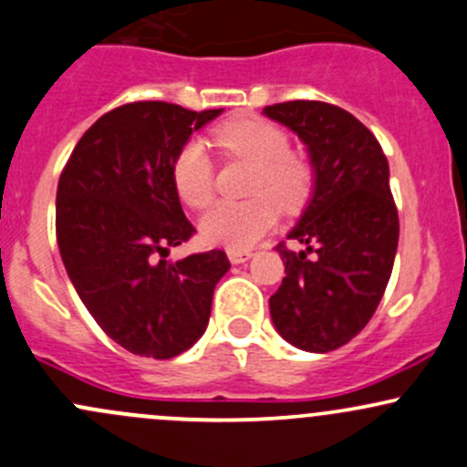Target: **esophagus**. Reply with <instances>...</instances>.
<instances>
[{
	"label": "esophagus",
	"mask_w": 467,
	"mask_h": 467,
	"mask_svg": "<svg viewBox=\"0 0 467 467\" xmlns=\"http://www.w3.org/2000/svg\"><path fill=\"white\" fill-rule=\"evenodd\" d=\"M250 257H253V253H250V250H228V259L233 264H244V262H248Z\"/></svg>",
	"instance_id": "esophagus-1"
}]
</instances>
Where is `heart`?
<instances>
[{
  "mask_svg": "<svg viewBox=\"0 0 467 467\" xmlns=\"http://www.w3.org/2000/svg\"><path fill=\"white\" fill-rule=\"evenodd\" d=\"M213 140L223 154L253 163L248 194L254 199L214 205L203 221L201 234L208 244L246 250L257 244L277 221L282 208L296 210L313 190V165L299 151L288 150L286 131L257 116H237L219 122ZM176 194L194 210H205L214 199V165L201 140H188L171 161Z\"/></svg>",
  "mask_w": 467,
  "mask_h": 467,
  "instance_id": "obj_1",
  "label": "heart"
}]
</instances>
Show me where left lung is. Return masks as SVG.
Segmentation results:
<instances>
[{
  "label": "left lung",
  "instance_id": "left-lung-1",
  "mask_svg": "<svg viewBox=\"0 0 467 467\" xmlns=\"http://www.w3.org/2000/svg\"><path fill=\"white\" fill-rule=\"evenodd\" d=\"M304 140L316 190L302 219L279 242L282 286L271 317L293 347L327 353L356 337L380 304L399 248V210L376 136L349 111L320 100L264 107Z\"/></svg>",
  "mask_w": 467,
  "mask_h": 467
}]
</instances>
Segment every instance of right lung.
I'll return each instance as SVG.
<instances>
[{"label":"right lung","mask_w":467,"mask_h":467,"mask_svg":"<svg viewBox=\"0 0 467 467\" xmlns=\"http://www.w3.org/2000/svg\"><path fill=\"white\" fill-rule=\"evenodd\" d=\"M221 109L161 100L107 111L73 147L60 174L56 234L62 262L98 327L134 356L168 360L203 336L223 250L170 264L196 233L181 208L171 161Z\"/></svg>","instance_id":"right-lung-1"}]
</instances>
